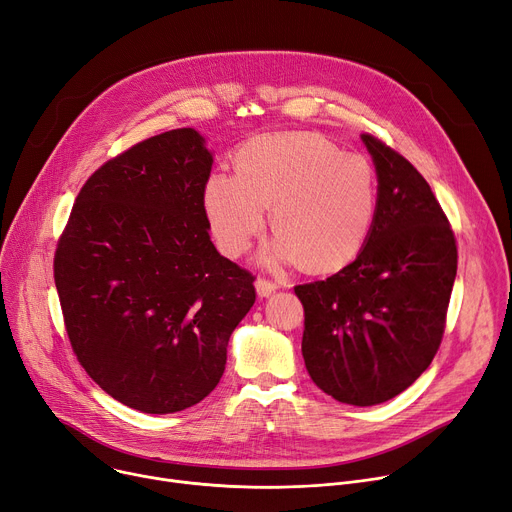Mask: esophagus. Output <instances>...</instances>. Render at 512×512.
Segmentation results:
<instances>
[{"mask_svg":"<svg viewBox=\"0 0 512 512\" xmlns=\"http://www.w3.org/2000/svg\"><path fill=\"white\" fill-rule=\"evenodd\" d=\"M255 288H257V294L261 298H267V296H271V294L278 290V284L271 282V280H265V278H257L255 280Z\"/></svg>","mask_w":512,"mask_h":512,"instance_id":"esophagus-1","label":"esophagus"}]
</instances>
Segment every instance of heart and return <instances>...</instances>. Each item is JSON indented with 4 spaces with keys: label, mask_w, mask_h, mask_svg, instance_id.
Returning <instances> with one entry per match:
<instances>
[{
    "label": "heart",
    "mask_w": 512,
    "mask_h": 512,
    "mask_svg": "<svg viewBox=\"0 0 512 512\" xmlns=\"http://www.w3.org/2000/svg\"><path fill=\"white\" fill-rule=\"evenodd\" d=\"M236 175L216 173L203 191V210L218 249L243 255L267 224L278 236L263 263L302 261L317 274L352 263L377 214V173L356 152H339L317 133H267L247 142Z\"/></svg>",
    "instance_id": "1"
}]
</instances>
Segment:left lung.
Listing matches in <instances>:
<instances>
[{"label":"left lung","instance_id":"1","mask_svg":"<svg viewBox=\"0 0 512 512\" xmlns=\"http://www.w3.org/2000/svg\"><path fill=\"white\" fill-rule=\"evenodd\" d=\"M377 168V214L366 243L335 276L296 286L302 356L315 385L350 405H377L430 366L457 276L451 224L426 179L362 133Z\"/></svg>","mask_w":512,"mask_h":512}]
</instances>
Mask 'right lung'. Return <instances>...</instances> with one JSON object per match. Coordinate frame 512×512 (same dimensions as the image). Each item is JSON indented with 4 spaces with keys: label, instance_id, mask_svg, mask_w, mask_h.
Instances as JSON below:
<instances>
[{
    "label": "right lung",
    "instance_id": "right-lung-1",
    "mask_svg": "<svg viewBox=\"0 0 512 512\" xmlns=\"http://www.w3.org/2000/svg\"><path fill=\"white\" fill-rule=\"evenodd\" d=\"M212 154L164 131L102 164L80 189L55 251L65 331L90 379L144 414H173L222 379L255 278L210 238Z\"/></svg>",
    "mask_w": 512,
    "mask_h": 512
}]
</instances>
